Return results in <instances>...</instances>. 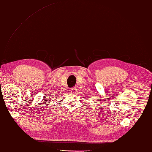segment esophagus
I'll list each match as a JSON object with an SVG mask.
<instances>
[{"instance_id":"esophagus-1","label":"esophagus","mask_w":152,"mask_h":152,"mask_svg":"<svg viewBox=\"0 0 152 152\" xmlns=\"http://www.w3.org/2000/svg\"><path fill=\"white\" fill-rule=\"evenodd\" d=\"M77 88H75V87H73V88H70V89H69V91L72 93H75V92H77Z\"/></svg>"}]
</instances>
